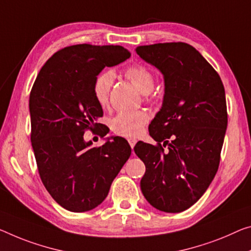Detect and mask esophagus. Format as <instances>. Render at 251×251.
<instances>
[{"label":"esophagus","instance_id":"1","mask_svg":"<svg viewBox=\"0 0 251 251\" xmlns=\"http://www.w3.org/2000/svg\"><path fill=\"white\" fill-rule=\"evenodd\" d=\"M128 141H129V145H130V147L133 149V147L134 146H136V144H137V140L134 138H130V139H128Z\"/></svg>","mask_w":251,"mask_h":251}]
</instances>
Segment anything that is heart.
<instances>
[{
  "mask_svg": "<svg viewBox=\"0 0 251 251\" xmlns=\"http://www.w3.org/2000/svg\"><path fill=\"white\" fill-rule=\"evenodd\" d=\"M125 76L139 92L151 100V91L155 86V77L147 67L141 65H131L126 68ZM114 80L112 71H103L95 77L92 91L96 103L105 107L109 103L110 91ZM148 114L144 111H121L110 120V128L115 134L122 137H136L141 132L148 122Z\"/></svg>",
  "mask_w": 251,
  "mask_h": 251,
  "instance_id": "1",
  "label": "heart"
}]
</instances>
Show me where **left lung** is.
<instances>
[{"label":"left lung","instance_id":"obj_1","mask_svg":"<svg viewBox=\"0 0 251 251\" xmlns=\"http://www.w3.org/2000/svg\"><path fill=\"white\" fill-rule=\"evenodd\" d=\"M136 51L165 79L163 106L149 125L157 145L134 146L146 166L141 192L157 210L178 213L199 201L218 172L228 126L225 86L185 42L139 46Z\"/></svg>","mask_w":251,"mask_h":251}]
</instances>
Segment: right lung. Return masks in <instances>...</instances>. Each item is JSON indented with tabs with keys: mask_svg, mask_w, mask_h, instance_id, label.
<instances>
[{
	"mask_svg": "<svg viewBox=\"0 0 251 251\" xmlns=\"http://www.w3.org/2000/svg\"><path fill=\"white\" fill-rule=\"evenodd\" d=\"M131 56L121 46H68L40 69L30 92L31 144L42 184L51 198L72 212H85L107 196L115 176L129 159L125 138L113 137L100 147L84 133L102 126L103 115L92 86L104 67ZM102 138L106 130H99Z\"/></svg>",
	"mask_w": 251,
	"mask_h": 251,
	"instance_id": "right-lung-1",
	"label": "right lung"
}]
</instances>
